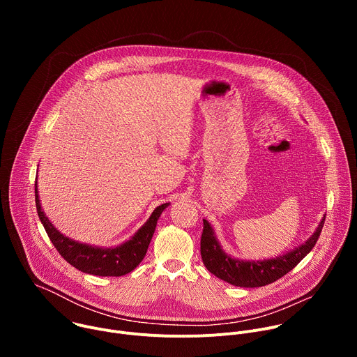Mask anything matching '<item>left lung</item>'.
Here are the masks:
<instances>
[{
	"mask_svg": "<svg viewBox=\"0 0 357 357\" xmlns=\"http://www.w3.org/2000/svg\"><path fill=\"white\" fill-rule=\"evenodd\" d=\"M324 223L325 218L322 219L317 231L307 243L284 254V256L263 261H243L227 256L222 250L219 241L216 240L211 225L206 220H203V231L200 237V256L203 264L206 266V268L213 275L231 285L244 288L264 287L280 280L287 273H289L295 266H298V263L315 247L322 231Z\"/></svg>",
	"mask_w": 357,
	"mask_h": 357,
	"instance_id": "obj_1",
	"label": "left lung"
}]
</instances>
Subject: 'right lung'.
I'll use <instances>...</instances> for the list:
<instances>
[{
    "mask_svg": "<svg viewBox=\"0 0 357 357\" xmlns=\"http://www.w3.org/2000/svg\"><path fill=\"white\" fill-rule=\"evenodd\" d=\"M35 203L38 216L45 227V231L61 256L75 268L98 277H121L131 273L142 261L152 234L155 231L157 222L162 211L169 205V203H164V205L158 206L152 212L146 223L124 244L114 248H98L70 240L52 226V223L47 220L40 209L36 183Z\"/></svg>",
    "mask_w": 357,
    "mask_h": 357,
    "instance_id": "add662e5",
    "label": "right lung"
}]
</instances>
